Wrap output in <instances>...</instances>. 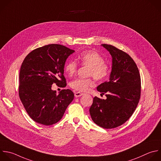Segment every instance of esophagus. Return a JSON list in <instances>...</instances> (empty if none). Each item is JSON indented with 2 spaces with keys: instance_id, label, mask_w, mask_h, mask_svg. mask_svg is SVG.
Instances as JSON below:
<instances>
[{
  "instance_id": "obj_1",
  "label": "esophagus",
  "mask_w": 161,
  "mask_h": 161,
  "mask_svg": "<svg viewBox=\"0 0 161 161\" xmlns=\"http://www.w3.org/2000/svg\"><path fill=\"white\" fill-rule=\"evenodd\" d=\"M84 95V93H80V92H75V97H81V96H82V95Z\"/></svg>"
}]
</instances>
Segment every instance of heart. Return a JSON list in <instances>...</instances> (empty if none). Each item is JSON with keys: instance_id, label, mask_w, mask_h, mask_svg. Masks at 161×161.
<instances>
[{"instance_id": "1", "label": "heart", "mask_w": 161, "mask_h": 161, "mask_svg": "<svg viewBox=\"0 0 161 161\" xmlns=\"http://www.w3.org/2000/svg\"><path fill=\"white\" fill-rule=\"evenodd\" d=\"M78 62L84 66H88L87 76H93L97 80H102L109 74V66L104 61V59L95 50H86L82 52L77 57ZM77 64L75 61L68 62L65 67L66 73L71 76L77 71ZM94 82L92 78H78L71 83V86L75 90L80 92H87L90 87L93 86Z\"/></svg>"}]
</instances>
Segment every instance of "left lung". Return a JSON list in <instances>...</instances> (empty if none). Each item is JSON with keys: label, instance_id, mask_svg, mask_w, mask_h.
I'll use <instances>...</instances> for the list:
<instances>
[{"label": "left lung", "instance_id": "1", "mask_svg": "<svg viewBox=\"0 0 161 161\" xmlns=\"http://www.w3.org/2000/svg\"><path fill=\"white\" fill-rule=\"evenodd\" d=\"M112 56L109 80L97 90L107 98L95 97L90 108L93 121L98 126L111 129L124 124L132 116L139 102L141 79L133 59L126 52L108 44H102Z\"/></svg>", "mask_w": 161, "mask_h": 161}]
</instances>
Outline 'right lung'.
<instances>
[{
	"mask_svg": "<svg viewBox=\"0 0 161 161\" xmlns=\"http://www.w3.org/2000/svg\"><path fill=\"white\" fill-rule=\"evenodd\" d=\"M75 50L59 44L37 48L25 58L20 69L19 95L30 117L49 126L63 118L74 98L73 92L62 90L58 95L53 83L66 86L64 68L66 59Z\"/></svg>",
	"mask_w": 161,
	"mask_h": 161,
	"instance_id": "obj_1",
	"label": "right lung"
}]
</instances>
